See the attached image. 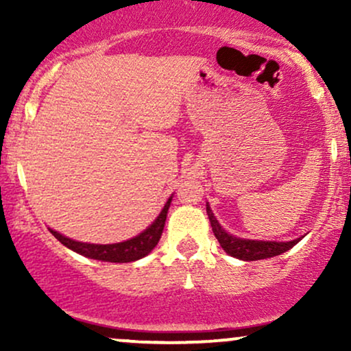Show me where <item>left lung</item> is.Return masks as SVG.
I'll list each match as a JSON object with an SVG mask.
<instances>
[{
    "mask_svg": "<svg viewBox=\"0 0 351 351\" xmlns=\"http://www.w3.org/2000/svg\"><path fill=\"white\" fill-rule=\"evenodd\" d=\"M206 213L209 217V223H211L213 232H215L217 243L221 247L226 251L229 256L236 257L241 261H261V259H269V257L280 256L289 249H292L302 237L292 241H257V239H244V237H237L229 234V232L219 224V221L216 219V216L213 215L209 203H206Z\"/></svg>",
    "mask_w": 351,
    "mask_h": 351,
    "instance_id": "8db88e82",
    "label": "left lung"
}]
</instances>
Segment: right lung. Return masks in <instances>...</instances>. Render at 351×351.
<instances>
[{"label": "right lung", "mask_w": 351, "mask_h": 351, "mask_svg": "<svg viewBox=\"0 0 351 351\" xmlns=\"http://www.w3.org/2000/svg\"><path fill=\"white\" fill-rule=\"evenodd\" d=\"M173 199V195L168 198L167 203L160 215L156 216V219L148 226L145 231L140 232L138 236L132 237V239L123 241V243H115V244H90V243H80V241H74L71 237L62 236L60 232L54 231L49 228L51 234L59 241L60 244H64L66 247H69L71 251L80 254V256L88 257V259L95 261H104V263H134V261L142 259V257L148 256L155 245L158 244L160 237H162L165 221H167L168 208Z\"/></svg>", "instance_id": "add662e5"}]
</instances>
